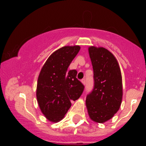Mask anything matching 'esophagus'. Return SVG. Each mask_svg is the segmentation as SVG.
Segmentation results:
<instances>
[{"instance_id": "obj_1", "label": "esophagus", "mask_w": 146, "mask_h": 146, "mask_svg": "<svg viewBox=\"0 0 146 146\" xmlns=\"http://www.w3.org/2000/svg\"><path fill=\"white\" fill-rule=\"evenodd\" d=\"M81 82H82V83L84 85V86L86 85V79H82V80H81Z\"/></svg>"}]
</instances>
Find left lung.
Masks as SVG:
<instances>
[{"label": "left lung", "mask_w": 146, "mask_h": 146, "mask_svg": "<svg viewBox=\"0 0 146 146\" xmlns=\"http://www.w3.org/2000/svg\"><path fill=\"white\" fill-rule=\"evenodd\" d=\"M88 52L94 69V88L86 97V108L93 121L103 123L111 119L121 107V69L115 57L107 49L91 46Z\"/></svg>", "instance_id": "1"}]
</instances>
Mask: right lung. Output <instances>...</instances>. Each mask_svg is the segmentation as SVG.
<instances>
[{"label": "right lung", "mask_w": 146, "mask_h": 146, "mask_svg": "<svg viewBox=\"0 0 146 146\" xmlns=\"http://www.w3.org/2000/svg\"><path fill=\"white\" fill-rule=\"evenodd\" d=\"M80 50L79 45L65 46L50 55L38 77L36 99L42 113L56 123L64 118L72 101L80 98L84 86L77 79L76 70H68Z\"/></svg>", "instance_id": "add662e5"}]
</instances>
